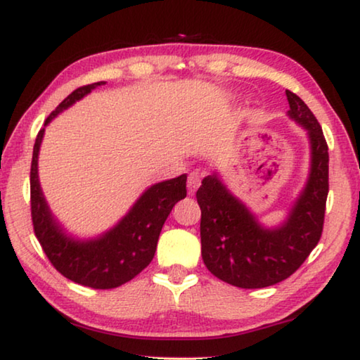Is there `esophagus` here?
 Returning a JSON list of instances; mask_svg holds the SVG:
<instances>
[{"label":"esophagus","mask_w":360,"mask_h":360,"mask_svg":"<svg viewBox=\"0 0 360 360\" xmlns=\"http://www.w3.org/2000/svg\"><path fill=\"white\" fill-rule=\"evenodd\" d=\"M202 184V174L198 172H192L188 174V179H187V188H188V195H193L197 192V188Z\"/></svg>","instance_id":"1"}]
</instances>
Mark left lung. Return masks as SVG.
I'll return each instance as SVG.
<instances>
[{"label":"left lung","mask_w":360,"mask_h":360,"mask_svg":"<svg viewBox=\"0 0 360 360\" xmlns=\"http://www.w3.org/2000/svg\"><path fill=\"white\" fill-rule=\"evenodd\" d=\"M285 95L290 119L308 130L311 143V173L288 221L279 229H264L216 174L206 176L197 191L205 265L216 278L241 289L268 288L294 275L324 229L328 146L311 109L290 90Z\"/></svg>","instance_id":"left-lung-1"}]
</instances>
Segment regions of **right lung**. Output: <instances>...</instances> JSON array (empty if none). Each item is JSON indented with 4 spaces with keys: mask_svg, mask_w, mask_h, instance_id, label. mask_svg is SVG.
Listing matches in <instances>:
<instances>
[{
    "mask_svg": "<svg viewBox=\"0 0 360 360\" xmlns=\"http://www.w3.org/2000/svg\"><path fill=\"white\" fill-rule=\"evenodd\" d=\"M105 82L76 89L46 119L47 125L56 115L90 90ZM44 129L36 136L32 169H30V203L36 238L58 273L92 289H114L131 281L154 259L157 241L173 206L187 195V174L158 182L148 188L135 206L115 227L94 241H75L66 236L53 221L42 197L38 181V152Z\"/></svg>",
    "mask_w": 360,
    "mask_h": 360,
    "instance_id": "right-lung-1",
    "label": "right lung"
}]
</instances>
